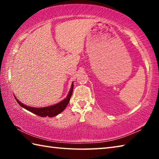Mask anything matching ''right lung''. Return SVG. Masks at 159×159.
<instances>
[{"label":"right lung","instance_id":"1","mask_svg":"<svg viewBox=\"0 0 159 159\" xmlns=\"http://www.w3.org/2000/svg\"><path fill=\"white\" fill-rule=\"evenodd\" d=\"M73 88H74V83H72L71 89H70L68 95H67L66 98L65 99H63L62 101H61L57 104H54V105L46 107H42V108H36V107H31L25 105V104L19 101L18 99L16 98V97H15V98L16 99V101L18 102V104H20V106L22 107L23 108H25L26 110H28V111L34 113L35 114L39 116L53 117L55 116H57V114H60L61 112H62L65 109L67 104H69L70 98H71L72 92H73Z\"/></svg>","mask_w":159,"mask_h":159}]
</instances>
